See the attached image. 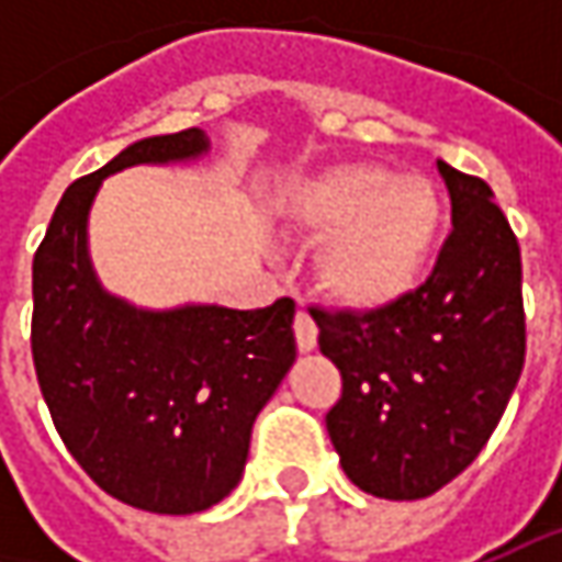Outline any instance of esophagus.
I'll list each match as a JSON object with an SVG mask.
<instances>
[{"instance_id":"esophagus-1","label":"esophagus","mask_w":562,"mask_h":562,"mask_svg":"<svg viewBox=\"0 0 562 562\" xmlns=\"http://www.w3.org/2000/svg\"><path fill=\"white\" fill-rule=\"evenodd\" d=\"M293 335H296V347H300L303 353L315 350V340H318V328H315L313 315L306 313V310H300V313H296V318H293Z\"/></svg>"}]
</instances>
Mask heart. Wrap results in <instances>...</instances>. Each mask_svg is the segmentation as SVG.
<instances>
[{"label": "heart", "mask_w": 562, "mask_h": 562, "mask_svg": "<svg viewBox=\"0 0 562 562\" xmlns=\"http://www.w3.org/2000/svg\"><path fill=\"white\" fill-rule=\"evenodd\" d=\"M293 222L313 240L315 288L335 306L378 313L416 291L443 231L441 190L372 162L337 165L296 193Z\"/></svg>", "instance_id": "heart-1"}]
</instances>
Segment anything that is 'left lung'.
Returning <instances> with one entry per match:
<instances>
[{
	"instance_id": "left-lung-1",
	"label": "left lung",
	"mask_w": 562,
	"mask_h": 562,
	"mask_svg": "<svg viewBox=\"0 0 562 562\" xmlns=\"http://www.w3.org/2000/svg\"><path fill=\"white\" fill-rule=\"evenodd\" d=\"M453 231L435 271L378 313H322L318 347L344 378L325 425L347 479L384 501L453 482L497 428L526 362L522 259L482 178L438 159Z\"/></svg>"
}]
</instances>
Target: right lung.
I'll return each instance as SVG.
<instances>
[{"instance_id": "1", "label": "right lung", "mask_w": 562, "mask_h": 562, "mask_svg": "<svg viewBox=\"0 0 562 562\" xmlns=\"http://www.w3.org/2000/svg\"><path fill=\"white\" fill-rule=\"evenodd\" d=\"M209 153L200 127L146 137L80 178L33 256V369L55 428L105 494L187 516L237 487L259 409L296 359L293 300L266 310H137L99 284L87 218L99 184L131 165Z\"/></svg>"}]
</instances>
